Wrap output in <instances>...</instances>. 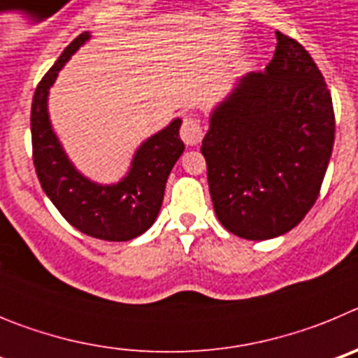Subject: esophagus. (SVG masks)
Segmentation results:
<instances>
[{"label": "esophagus", "mask_w": 358, "mask_h": 358, "mask_svg": "<svg viewBox=\"0 0 358 358\" xmlns=\"http://www.w3.org/2000/svg\"><path fill=\"white\" fill-rule=\"evenodd\" d=\"M202 136H204V129L201 125V120L195 116H186L181 127V140L189 147L201 143Z\"/></svg>", "instance_id": "esophagus-1"}]
</instances>
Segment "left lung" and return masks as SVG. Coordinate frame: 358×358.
Segmentation results:
<instances>
[{"instance_id": "8db88e82", "label": "left lung", "mask_w": 358, "mask_h": 358, "mask_svg": "<svg viewBox=\"0 0 358 358\" xmlns=\"http://www.w3.org/2000/svg\"><path fill=\"white\" fill-rule=\"evenodd\" d=\"M265 71L248 73L211 110L202 140L215 213L245 240L285 235L317 201L335 116L314 59L276 31Z\"/></svg>"}]
</instances>
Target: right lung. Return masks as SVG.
<instances>
[{
  "label": "right lung",
  "instance_id": "obj_1",
  "mask_svg": "<svg viewBox=\"0 0 358 358\" xmlns=\"http://www.w3.org/2000/svg\"><path fill=\"white\" fill-rule=\"evenodd\" d=\"M90 39V31L80 34L37 85L30 116L34 164L44 194L73 227L93 238L127 242L143 235L156 222L166 179L185 152L179 138L182 122L181 118L172 120L147 138L134 152L129 172L118 182L100 185L78 172L53 131L48 94L59 71Z\"/></svg>",
  "mask_w": 358,
  "mask_h": 358
}]
</instances>
